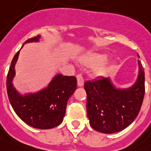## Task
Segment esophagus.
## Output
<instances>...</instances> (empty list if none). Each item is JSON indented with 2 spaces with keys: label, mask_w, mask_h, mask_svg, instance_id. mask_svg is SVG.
<instances>
[{
  "label": "esophagus",
  "mask_w": 151,
  "mask_h": 151,
  "mask_svg": "<svg viewBox=\"0 0 151 151\" xmlns=\"http://www.w3.org/2000/svg\"><path fill=\"white\" fill-rule=\"evenodd\" d=\"M77 78V83H78V86H83L84 84V78H83L82 74H78L76 76Z\"/></svg>",
  "instance_id": "1"
}]
</instances>
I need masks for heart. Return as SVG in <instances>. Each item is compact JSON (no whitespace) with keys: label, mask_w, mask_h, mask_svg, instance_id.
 Segmentation results:
<instances>
[{"label":"heart","mask_w":151,"mask_h":151,"mask_svg":"<svg viewBox=\"0 0 151 151\" xmlns=\"http://www.w3.org/2000/svg\"><path fill=\"white\" fill-rule=\"evenodd\" d=\"M106 59V55L101 54V53H93V54L89 55L86 58L83 59V63L88 67H93L96 65L103 63L104 61ZM103 69V65H100L98 68H96L97 73H100Z\"/></svg>","instance_id":"obj_1"}]
</instances>
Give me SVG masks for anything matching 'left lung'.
<instances>
[{"instance_id": "8db88e82", "label": "left lung", "mask_w": 151, "mask_h": 151, "mask_svg": "<svg viewBox=\"0 0 151 151\" xmlns=\"http://www.w3.org/2000/svg\"><path fill=\"white\" fill-rule=\"evenodd\" d=\"M137 82L128 89H116L109 78L99 77L84 84L87 116L91 127L103 134L121 131L134 121L141 108L144 93V70L138 60Z\"/></svg>"}]
</instances>
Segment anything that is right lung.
Masks as SVG:
<instances>
[{
    "label": "right lung",
    "mask_w": 151,
    "mask_h": 151,
    "mask_svg": "<svg viewBox=\"0 0 151 151\" xmlns=\"http://www.w3.org/2000/svg\"><path fill=\"white\" fill-rule=\"evenodd\" d=\"M40 37L29 38L24 43L38 42ZM20 50L14 56L7 76V92L11 106L18 117L32 127L41 129L55 127L63 120L67 102L76 89V78L58 74L44 89L20 95L12 84Z\"/></svg>",
    "instance_id": "1"
}]
</instances>
